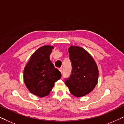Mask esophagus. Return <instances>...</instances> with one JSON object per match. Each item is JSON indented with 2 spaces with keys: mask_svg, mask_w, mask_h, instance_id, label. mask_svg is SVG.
Segmentation results:
<instances>
[{
  "mask_svg": "<svg viewBox=\"0 0 124 124\" xmlns=\"http://www.w3.org/2000/svg\"><path fill=\"white\" fill-rule=\"evenodd\" d=\"M59 70H60V71L62 73V72H63V68H62V67H60Z\"/></svg>",
  "mask_w": 124,
  "mask_h": 124,
  "instance_id": "1",
  "label": "esophagus"
}]
</instances>
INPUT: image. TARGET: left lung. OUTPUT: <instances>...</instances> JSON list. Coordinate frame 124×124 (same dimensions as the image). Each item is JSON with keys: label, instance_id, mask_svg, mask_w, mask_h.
<instances>
[{"label": "left lung", "instance_id": "8db88e82", "mask_svg": "<svg viewBox=\"0 0 124 124\" xmlns=\"http://www.w3.org/2000/svg\"><path fill=\"white\" fill-rule=\"evenodd\" d=\"M71 62V74L65 83L72 95L77 97L88 94L97 85L98 70L94 60L86 50L76 46L68 49Z\"/></svg>", "mask_w": 124, "mask_h": 124}]
</instances>
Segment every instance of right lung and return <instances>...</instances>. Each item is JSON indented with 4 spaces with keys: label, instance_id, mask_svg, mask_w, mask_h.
Returning <instances> with one entry per match:
<instances>
[{
    "label": "right lung",
    "instance_id": "right-lung-1",
    "mask_svg": "<svg viewBox=\"0 0 124 124\" xmlns=\"http://www.w3.org/2000/svg\"><path fill=\"white\" fill-rule=\"evenodd\" d=\"M53 46L44 45L32 54L24 69L23 78L27 88L39 97L49 95L62 74L50 60Z\"/></svg>",
    "mask_w": 124,
    "mask_h": 124
}]
</instances>
